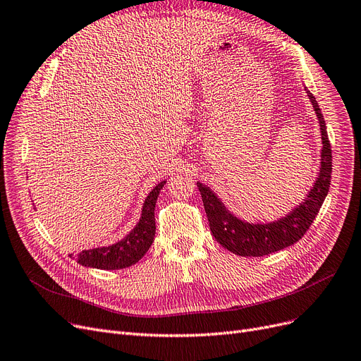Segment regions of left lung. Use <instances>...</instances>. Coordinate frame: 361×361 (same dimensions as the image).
<instances>
[{
	"instance_id": "obj_1",
	"label": "left lung",
	"mask_w": 361,
	"mask_h": 361,
	"mask_svg": "<svg viewBox=\"0 0 361 361\" xmlns=\"http://www.w3.org/2000/svg\"><path fill=\"white\" fill-rule=\"evenodd\" d=\"M306 92L319 121L322 151L319 175L312 190L309 191L300 206H297L287 216L275 222L250 224L230 214L215 192L209 190V186L197 182L210 231H212L216 242H219V245L233 254L242 257H263L299 242L309 230L310 224L314 222L322 203L326 200L331 180V146L329 142L326 121L322 118L315 97L307 90Z\"/></svg>"
}]
</instances>
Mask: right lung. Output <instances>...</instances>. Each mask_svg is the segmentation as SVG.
<instances>
[{
    "mask_svg": "<svg viewBox=\"0 0 361 361\" xmlns=\"http://www.w3.org/2000/svg\"><path fill=\"white\" fill-rule=\"evenodd\" d=\"M166 180L159 182L146 197L142 218L135 228L115 245L94 247V250L82 251L74 255L82 266H88L102 270L126 269L137 261L147 252L155 238V203L159 191L163 190Z\"/></svg>",
    "mask_w": 361,
    "mask_h": 361,
    "instance_id": "obj_1",
    "label": "right lung"
}]
</instances>
